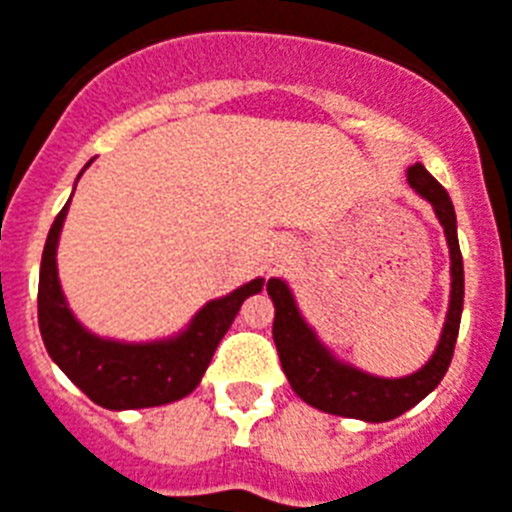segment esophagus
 I'll list each match as a JSON object with an SVG mask.
<instances>
[{"label":"esophagus","instance_id":"1","mask_svg":"<svg viewBox=\"0 0 512 512\" xmlns=\"http://www.w3.org/2000/svg\"><path fill=\"white\" fill-rule=\"evenodd\" d=\"M291 256H293V245L291 243H283V245H277V248H275L277 264H283V261H288Z\"/></svg>","mask_w":512,"mask_h":512}]
</instances>
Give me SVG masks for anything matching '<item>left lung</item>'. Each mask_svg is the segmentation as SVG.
Wrapping results in <instances>:
<instances>
[{"mask_svg":"<svg viewBox=\"0 0 512 512\" xmlns=\"http://www.w3.org/2000/svg\"><path fill=\"white\" fill-rule=\"evenodd\" d=\"M406 176L411 189L433 205L443 235H446L451 259V293L446 323H443L438 347L425 366L417 368L414 374L390 379V376L368 374L363 368L344 363L320 342L315 328L301 315L293 291L283 277L267 280V293L275 304L272 339H275L277 355H280V366H283L293 392L304 403H310L326 414L360 419V422H390V419L406 414L408 408L417 406L419 400H425L449 371L459 334V320H462V304H465V269H462V253H459L457 240V213H454L449 192L427 173L422 162H414L406 170Z\"/></svg>","mask_w":512,"mask_h":512,"instance_id":"1","label":"left lung"}]
</instances>
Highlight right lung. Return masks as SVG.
I'll return each mask as SVG.
<instances>
[{
  "mask_svg": "<svg viewBox=\"0 0 512 512\" xmlns=\"http://www.w3.org/2000/svg\"><path fill=\"white\" fill-rule=\"evenodd\" d=\"M69 202L55 216L39 267V331L47 355L87 398L109 411L165 406L186 398L200 384L205 368L211 366L213 352L237 318L243 301L264 288V277L240 285L221 299L205 301L186 328L168 339L122 342L98 336L69 310L58 277L55 256Z\"/></svg>",
  "mask_w": 512,
  "mask_h": 512,
  "instance_id": "add662e5",
  "label": "right lung"
}]
</instances>
